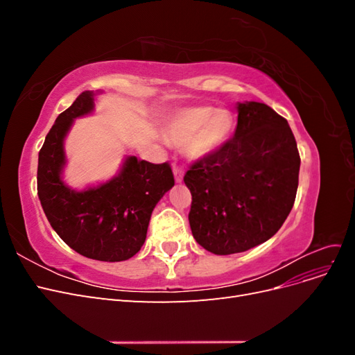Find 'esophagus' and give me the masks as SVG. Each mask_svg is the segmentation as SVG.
I'll return each instance as SVG.
<instances>
[{
    "mask_svg": "<svg viewBox=\"0 0 355 355\" xmlns=\"http://www.w3.org/2000/svg\"><path fill=\"white\" fill-rule=\"evenodd\" d=\"M173 173H175L176 182H182V180H184V168L179 167V166H175V167H173Z\"/></svg>",
    "mask_w": 355,
    "mask_h": 355,
    "instance_id": "esophagus-1",
    "label": "esophagus"
}]
</instances>
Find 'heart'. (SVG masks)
<instances>
[{
	"label": "heart",
	"mask_w": 355,
	"mask_h": 355,
	"mask_svg": "<svg viewBox=\"0 0 355 355\" xmlns=\"http://www.w3.org/2000/svg\"><path fill=\"white\" fill-rule=\"evenodd\" d=\"M234 118L227 110L210 105L191 106L176 112L166 127L168 144L185 145L191 158H200L219 148L230 136Z\"/></svg>",
	"instance_id": "obj_1"
}]
</instances>
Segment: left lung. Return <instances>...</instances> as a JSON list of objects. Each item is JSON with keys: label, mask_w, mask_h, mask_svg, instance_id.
<instances>
[{"label": "left lung", "mask_w": 355, "mask_h": 355, "mask_svg": "<svg viewBox=\"0 0 355 355\" xmlns=\"http://www.w3.org/2000/svg\"><path fill=\"white\" fill-rule=\"evenodd\" d=\"M232 139L191 164L184 176L192 235L214 254L270 240L292 210L300 157L292 128L259 102L239 103Z\"/></svg>", "instance_id": "1"}]
</instances>
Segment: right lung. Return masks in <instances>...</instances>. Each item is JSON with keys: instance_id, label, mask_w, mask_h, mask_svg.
Segmentation results:
<instances>
[{"instance_id": "right-lung-1", "label": "right lung", "mask_w": 355, "mask_h": 355, "mask_svg": "<svg viewBox=\"0 0 355 355\" xmlns=\"http://www.w3.org/2000/svg\"><path fill=\"white\" fill-rule=\"evenodd\" d=\"M93 92H83L59 114L38 154L37 189L50 225L71 249L90 259H130L145 243L157 202L175 185L170 164L127 157L121 173L98 188L69 189L62 182L63 139L73 118L93 111Z\"/></svg>"}]
</instances>
